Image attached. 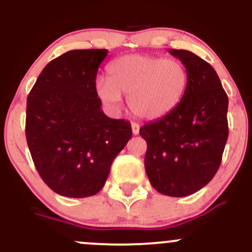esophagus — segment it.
<instances>
[{
    "instance_id": "1",
    "label": "esophagus",
    "mask_w": 252,
    "mask_h": 252,
    "mask_svg": "<svg viewBox=\"0 0 252 252\" xmlns=\"http://www.w3.org/2000/svg\"><path fill=\"white\" fill-rule=\"evenodd\" d=\"M132 133H133L134 135L139 134V125H138L137 123H132Z\"/></svg>"
}]
</instances>
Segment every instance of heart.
Returning a JSON list of instances; mask_svg holds the SVG:
<instances>
[{
	"instance_id": "obj_1",
	"label": "heart",
	"mask_w": 252,
	"mask_h": 252,
	"mask_svg": "<svg viewBox=\"0 0 252 252\" xmlns=\"http://www.w3.org/2000/svg\"><path fill=\"white\" fill-rule=\"evenodd\" d=\"M108 80L96 82V93L113 109L121 107L127 95L137 117L158 119L170 113L182 100L188 86L186 66L176 59L149 55H127L108 66Z\"/></svg>"
}]
</instances>
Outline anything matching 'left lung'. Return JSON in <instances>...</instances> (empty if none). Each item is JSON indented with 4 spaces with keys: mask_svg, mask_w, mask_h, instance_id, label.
I'll use <instances>...</instances> for the list:
<instances>
[{
    "mask_svg": "<svg viewBox=\"0 0 252 252\" xmlns=\"http://www.w3.org/2000/svg\"><path fill=\"white\" fill-rule=\"evenodd\" d=\"M188 72L181 102L163 118L140 127L148 144L145 170L160 194L196 193L219 169L228 137V98L211 64L187 50H169Z\"/></svg>",
    "mask_w": 252,
    "mask_h": 252,
    "instance_id": "obj_1",
    "label": "left lung"
}]
</instances>
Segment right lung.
I'll use <instances>...</instances> for the list:
<instances>
[{
  "mask_svg": "<svg viewBox=\"0 0 252 252\" xmlns=\"http://www.w3.org/2000/svg\"><path fill=\"white\" fill-rule=\"evenodd\" d=\"M107 55L106 49L69 51L44 67L28 94L31 156L42 181L63 196L97 194L132 137L128 121L101 109L95 80Z\"/></svg>",
  "mask_w": 252,
  "mask_h": 252,
  "instance_id": "add662e5",
  "label": "right lung"
}]
</instances>
